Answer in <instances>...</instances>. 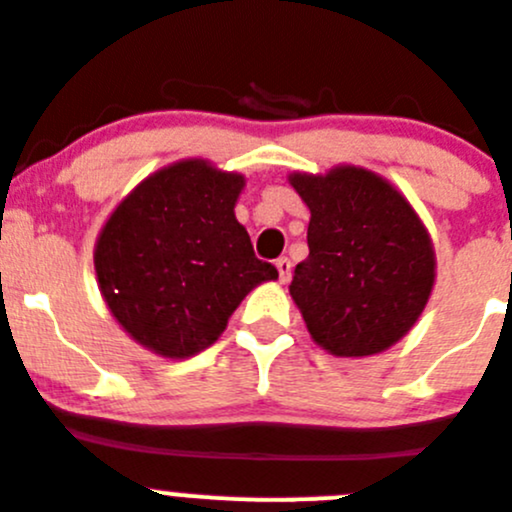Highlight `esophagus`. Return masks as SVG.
I'll return each instance as SVG.
<instances>
[{
	"instance_id": "34e87169",
	"label": "esophagus",
	"mask_w": 512,
	"mask_h": 512,
	"mask_svg": "<svg viewBox=\"0 0 512 512\" xmlns=\"http://www.w3.org/2000/svg\"><path fill=\"white\" fill-rule=\"evenodd\" d=\"M275 267H278L280 280H283V283H288V280H290V260H288V257H278V260H275Z\"/></svg>"
}]
</instances>
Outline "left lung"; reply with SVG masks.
<instances>
[{
	"instance_id": "obj_1",
	"label": "left lung",
	"mask_w": 512,
	"mask_h": 512,
	"mask_svg": "<svg viewBox=\"0 0 512 512\" xmlns=\"http://www.w3.org/2000/svg\"><path fill=\"white\" fill-rule=\"evenodd\" d=\"M311 209L290 296L313 342L367 357L408 334L434 288V250L411 204L370 170L290 176Z\"/></svg>"
}]
</instances>
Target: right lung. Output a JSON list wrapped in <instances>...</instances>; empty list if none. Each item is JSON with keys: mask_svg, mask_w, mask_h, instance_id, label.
Returning <instances> with one entry per match:
<instances>
[{"mask_svg": "<svg viewBox=\"0 0 512 512\" xmlns=\"http://www.w3.org/2000/svg\"><path fill=\"white\" fill-rule=\"evenodd\" d=\"M242 186L237 173L183 160L142 181L109 216L96 278L114 319L142 347L170 359L211 347L242 298L278 278L234 216Z\"/></svg>", "mask_w": 512, "mask_h": 512, "instance_id": "right-lung-1", "label": "right lung"}]
</instances>
